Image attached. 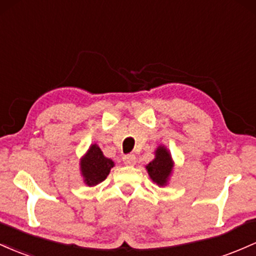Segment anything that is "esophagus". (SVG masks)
I'll list each match as a JSON object with an SVG mask.
<instances>
[{
	"instance_id": "34e87169",
	"label": "esophagus",
	"mask_w": 256,
	"mask_h": 256,
	"mask_svg": "<svg viewBox=\"0 0 256 256\" xmlns=\"http://www.w3.org/2000/svg\"><path fill=\"white\" fill-rule=\"evenodd\" d=\"M123 162H124L126 166H134L136 163V154H126V156L123 157Z\"/></svg>"
}]
</instances>
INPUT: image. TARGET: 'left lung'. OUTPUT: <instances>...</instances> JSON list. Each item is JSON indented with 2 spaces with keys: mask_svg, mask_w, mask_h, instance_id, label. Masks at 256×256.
<instances>
[{
  "mask_svg": "<svg viewBox=\"0 0 256 256\" xmlns=\"http://www.w3.org/2000/svg\"><path fill=\"white\" fill-rule=\"evenodd\" d=\"M148 176L160 188L168 185L174 170V160L172 154L164 145H160L154 151V158L146 166Z\"/></svg>",
  "mask_w": 256,
  "mask_h": 256,
  "instance_id": "1",
  "label": "left lung"
}]
</instances>
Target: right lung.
<instances>
[{
  "label": "right lung",
  "mask_w": 256,
  "mask_h": 256,
  "mask_svg": "<svg viewBox=\"0 0 256 256\" xmlns=\"http://www.w3.org/2000/svg\"><path fill=\"white\" fill-rule=\"evenodd\" d=\"M114 162L104 156L102 148L96 144H92L87 152L80 160V172L83 182L87 186H96L108 178Z\"/></svg>",
  "instance_id": "1"
}]
</instances>
